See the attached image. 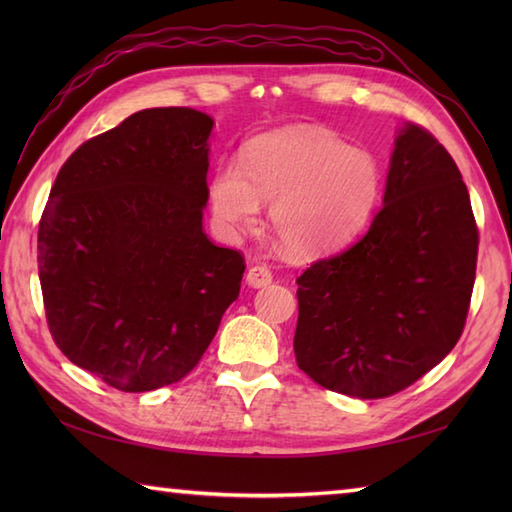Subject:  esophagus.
I'll use <instances>...</instances> for the list:
<instances>
[{"mask_svg":"<svg viewBox=\"0 0 512 512\" xmlns=\"http://www.w3.org/2000/svg\"><path fill=\"white\" fill-rule=\"evenodd\" d=\"M270 281H273V273H270V270L266 268V266H253V268H248V273H246V284L250 286V288H266Z\"/></svg>","mask_w":512,"mask_h":512,"instance_id":"1","label":"esophagus"}]
</instances>
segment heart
I'll return each instance as SVG.
<instances>
[{
	"label": "heart",
	"mask_w": 512,
	"mask_h": 512,
	"mask_svg": "<svg viewBox=\"0 0 512 512\" xmlns=\"http://www.w3.org/2000/svg\"><path fill=\"white\" fill-rule=\"evenodd\" d=\"M383 189L374 156L310 125H288L248 145L244 165L222 162L209 198L226 233L250 231L270 202L268 228L288 257L339 250L367 226Z\"/></svg>",
	"instance_id": "obj_1"
}]
</instances>
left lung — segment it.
Listing matches in <instances>:
<instances>
[{"instance_id":"8db88e82","label":"left lung","mask_w":512,"mask_h":512,"mask_svg":"<svg viewBox=\"0 0 512 512\" xmlns=\"http://www.w3.org/2000/svg\"><path fill=\"white\" fill-rule=\"evenodd\" d=\"M475 264L477 228L458 165L429 132L402 123L383 209L365 237L297 279L299 369L361 400L416 383L460 339Z\"/></svg>"}]
</instances>
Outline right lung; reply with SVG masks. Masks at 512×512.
<instances>
[{"label":"right lung","mask_w":512,"mask_h":512,"mask_svg":"<svg viewBox=\"0 0 512 512\" xmlns=\"http://www.w3.org/2000/svg\"><path fill=\"white\" fill-rule=\"evenodd\" d=\"M215 121L154 107L65 160L39 222L54 343L121 391L178 383L237 299L244 259L202 228Z\"/></svg>","instance_id":"right-lung-1"}]
</instances>
